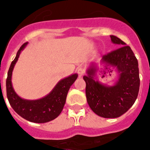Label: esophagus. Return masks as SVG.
<instances>
[{
  "instance_id": "esophagus-1",
  "label": "esophagus",
  "mask_w": 150,
  "mask_h": 150,
  "mask_svg": "<svg viewBox=\"0 0 150 150\" xmlns=\"http://www.w3.org/2000/svg\"><path fill=\"white\" fill-rule=\"evenodd\" d=\"M77 73L80 77L83 76L85 73V69L83 68H78V70H77Z\"/></svg>"
}]
</instances>
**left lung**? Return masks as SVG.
<instances>
[{
    "mask_svg": "<svg viewBox=\"0 0 150 150\" xmlns=\"http://www.w3.org/2000/svg\"><path fill=\"white\" fill-rule=\"evenodd\" d=\"M112 42L120 45L102 57V62L116 67L119 79L114 86L102 84L94 80L96 65L92 63L86 82V97L92 110L104 118H117L127 111L137 99L140 87L138 62L131 48L115 36H110Z\"/></svg>",
    "mask_w": 150,
    "mask_h": 150,
    "instance_id": "obj_1",
    "label": "left lung"
}]
</instances>
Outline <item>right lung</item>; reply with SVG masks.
Returning a JSON list of instances; mask_svg holds the SVG:
<instances>
[{
	"instance_id": "1",
	"label": "right lung",
	"mask_w": 150,
	"mask_h": 150,
	"mask_svg": "<svg viewBox=\"0 0 150 150\" xmlns=\"http://www.w3.org/2000/svg\"><path fill=\"white\" fill-rule=\"evenodd\" d=\"M27 45L28 42L21 45L9 67L6 81V96L13 110L22 118L32 122L44 123L53 120L60 115L65 105L69 90L78 78V74L60 80L49 94L40 99L27 100L21 98L15 92L11 79L13 68L20 53Z\"/></svg>"
}]
</instances>
